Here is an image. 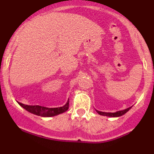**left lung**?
<instances>
[{
  "label": "left lung",
  "mask_w": 154,
  "mask_h": 154,
  "mask_svg": "<svg viewBox=\"0 0 154 154\" xmlns=\"http://www.w3.org/2000/svg\"><path fill=\"white\" fill-rule=\"evenodd\" d=\"M131 107H129L128 109H124V110H121V111H116V112L114 113H111V112H103V111H98L95 109V111H96V112L98 113V114H100V115H102V116H109V117H119V116H121L124 115L125 114H126L128 111L130 110V109H131Z\"/></svg>",
  "instance_id": "1"
}]
</instances>
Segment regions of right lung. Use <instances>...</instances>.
Masks as SVG:
<instances>
[{
    "label": "right lung",
    "mask_w": 154,
    "mask_h": 154,
    "mask_svg": "<svg viewBox=\"0 0 154 154\" xmlns=\"http://www.w3.org/2000/svg\"><path fill=\"white\" fill-rule=\"evenodd\" d=\"M17 103L22 108H24L25 110L32 113V114L40 116H43V117H51V116L59 115V114H62V113L67 111V109H69V100H67L66 103L65 105H63V106L57 108H48L45 106H41L39 105H25V104L19 103L18 101H17Z\"/></svg>",
    "instance_id": "obj_1"
}]
</instances>
